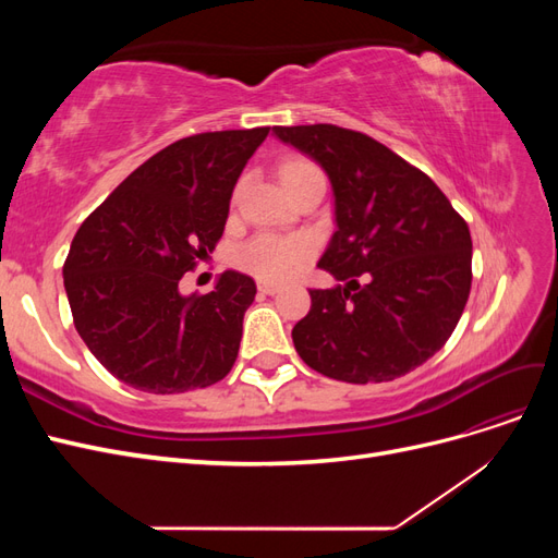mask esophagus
Instances as JSON below:
<instances>
[{
    "label": "esophagus",
    "instance_id": "obj_1",
    "mask_svg": "<svg viewBox=\"0 0 558 558\" xmlns=\"http://www.w3.org/2000/svg\"><path fill=\"white\" fill-rule=\"evenodd\" d=\"M279 289H281V286L275 283V281H258V291L265 293V295H275Z\"/></svg>",
    "mask_w": 558,
    "mask_h": 558
}]
</instances>
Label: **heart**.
Instances as JSON below:
<instances>
[{
    "label": "heart",
    "mask_w": 558,
    "mask_h": 558,
    "mask_svg": "<svg viewBox=\"0 0 558 558\" xmlns=\"http://www.w3.org/2000/svg\"><path fill=\"white\" fill-rule=\"evenodd\" d=\"M279 177L286 191H293L300 183L314 177H324V172L318 170L314 160L293 156L281 162ZM310 256L312 244L305 238H298V234L260 232L238 248V253H234V265L263 281H279L293 275L302 263L310 260Z\"/></svg>",
    "instance_id": "heart-1"
}]
</instances>
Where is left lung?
Wrapping results in <instances>:
<instances>
[{
	"instance_id": "8db88e82",
	"label": "left lung",
	"mask_w": 558,
	"mask_h": 558,
	"mask_svg": "<svg viewBox=\"0 0 558 558\" xmlns=\"http://www.w3.org/2000/svg\"><path fill=\"white\" fill-rule=\"evenodd\" d=\"M324 167L337 230L293 344L316 373L349 384L391 381L451 337L472 283V240L435 181L363 132L328 123L272 128Z\"/></svg>"
}]
</instances>
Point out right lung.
<instances>
[{"instance_id":"add662e5","label":"right lung","mask_w":558,"mask_h":558,"mask_svg":"<svg viewBox=\"0 0 558 558\" xmlns=\"http://www.w3.org/2000/svg\"><path fill=\"white\" fill-rule=\"evenodd\" d=\"M269 128L202 132L158 150L81 223L62 267L81 340L146 393L221 381L238 361L251 277L181 295L179 281L221 240L232 189Z\"/></svg>"}]
</instances>
